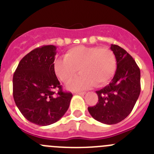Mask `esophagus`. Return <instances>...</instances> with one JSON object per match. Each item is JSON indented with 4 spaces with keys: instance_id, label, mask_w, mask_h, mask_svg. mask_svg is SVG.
<instances>
[{
    "instance_id": "34e87169",
    "label": "esophagus",
    "mask_w": 154,
    "mask_h": 154,
    "mask_svg": "<svg viewBox=\"0 0 154 154\" xmlns=\"http://www.w3.org/2000/svg\"><path fill=\"white\" fill-rule=\"evenodd\" d=\"M76 94H79V95H84L85 94V92H75Z\"/></svg>"
}]
</instances>
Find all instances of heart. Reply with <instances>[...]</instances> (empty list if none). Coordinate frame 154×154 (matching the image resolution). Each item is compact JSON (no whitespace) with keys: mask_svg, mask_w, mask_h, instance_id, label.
<instances>
[{"mask_svg":"<svg viewBox=\"0 0 154 154\" xmlns=\"http://www.w3.org/2000/svg\"><path fill=\"white\" fill-rule=\"evenodd\" d=\"M116 67L115 54L106 47H73L66 52L64 57L57 58L54 63L55 74L64 83L71 82L80 69L82 74L69 85L72 91L105 85L114 76Z\"/></svg>","mask_w":154,"mask_h":154,"instance_id":"heart-1","label":"heart"}]
</instances>
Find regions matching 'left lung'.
<instances>
[{
  "mask_svg": "<svg viewBox=\"0 0 154 154\" xmlns=\"http://www.w3.org/2000/svg\"><path fill=\"white\" fill-rule=\"evenodd\" d=\"M117 69L108 85L96 93L98 102L88 106L89 113L102 123L112 125L125 119L135 105L140 92V72L132 57L123 48L111 45Z\"/></svg>",
  "mask_w": 154,
  "mask_h": 154,
  "instance_id": "8db88e82",
  "label": "left lung"
}]
</instances>
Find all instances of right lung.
Segmentation results:
<instances>
[{"label":"right lung","instance_id":"add662e5","mask_svg":"<svg viewBox=\"0 0 154 154\" xmlns=\"http://www.w3.org/2000/svg\"><path fill=\"white\" fill-rule=\"evenodd\" d=\"M56 49L54 45H44L32 50L20 60L14 74L16 105L26 119L38 125L57 122L68 109L72 97L63 91L54 72Z\"/></svg>","mask_w":154,"mask_h":154}]
</instances>
